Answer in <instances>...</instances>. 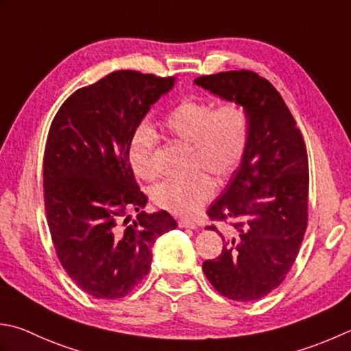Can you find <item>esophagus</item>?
<instances>
[{"mask_svg":"<svg viewBox=\"0 0 351 351\" xmlns=\"http://www.w3.org/2000/svg\"><path fill=\"white\" fill-rule=\"evenodd\" d=\"M178 225L181 226V228H190V230H195L196 228V223L191 222V221H180Z\"/></svg>","mask_w":351,"mask_h":351,"instance_id":"1","label":"esophagus"}]
</instances>
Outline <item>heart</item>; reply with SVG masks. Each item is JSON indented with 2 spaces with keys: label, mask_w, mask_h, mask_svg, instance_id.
I'll return each instance as SVG.
<instances>
[{
  "label": "heart",
  "mask_w": 351,
  "mask_h": 351,
  "mask_svg": "<svg viewBox=\"0 0 351 351\" xmlns=\"http://www.w3.org/2000/svg\"><path fill=\"white\" fill-rule=\"evenodd\" d=\"M162 128L171 138L191 146L193 169H205L217 182L234 173L250 143L248 114L236 101L215 108L208 100H182L164 117ZM155 149L156 132L149 123H141L128 143L129 164L141 180L150 181L156 176ZM213 195L215 184L205 173L187 181H164L150 189L155 205L181 217L196 215Z\"/></svg>",
  "instance_id": "b5f03b06"
}]
</instances>
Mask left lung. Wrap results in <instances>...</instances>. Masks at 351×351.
<instances>
[{
    "label": "left lung",
    "instance_id": "8db88e82",
    "mask_svg": "<svg viewBox=\"0 0 351 351\" xmlns=\"http://www.w3.org/2000/svg\"><path fill=\"white\" fill-rule=\"evenodd\" d=\"M195 85L240 103L250 119L242 162L208 216L230 221L225 246L205 260V277L223 297L254 301L280 286L298 256L307 228L308 162L306 144L278 91L254 71L201 75ZM207 230L217 231L215 225Z\"/></svg>",
    "mask_w": 351,
    "mask_h": 351
}]
</instances>
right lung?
<instances>
[{
	"instance_id": "right-lung-1",
	"label": "right lung",
	"mask_w": 351,
	"mask_h": 351,
	"mask_svg": "<svg viewBox=\"0 0 351 351\" xmlns=\"http://www.w3.org/2000/svg\"><path fill=\"white\" fill-rule=\"evenodd\" d=\"M176 77L114 71L60 106L44 154V201L53 245L68 276L94 298L117 300L147 276L152 246L176 228L147 215L128 160L130 134ZM137 219L128 227L130 213Z\"/></svg>"
}]
</instances>
